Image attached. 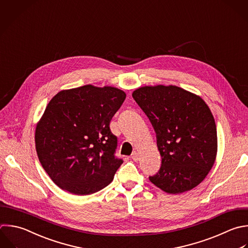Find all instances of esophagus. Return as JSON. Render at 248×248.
<instances>
[{"instance_id": "esophagus-1", "label": "esophagus", "mask_w": 248, "mask_h": 248, "mask_svg": "<svg viewBox=\"0 0 248 248\" xmlns=\"http://www.w3.org/2000/svg\"><path fill=\"white\" fill-rule=\"evenodd\" d=\"M131 158L135 161V162H137V161H139V152H137V151H134L133 153H132V155H131Z\"/></svg>"}]
</instances>
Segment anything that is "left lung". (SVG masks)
I'll use <instances>...</instances> for the list:
<instances>
[{"instance_id": "1", "label": "left lung", "mask_w": 248, "mask_h": 248, "mask_svg": "<svg viewBox=\"0 0 248 248\" xmlns=\"http://www.w3.org/2000/svg\"><path fill=\"white\" fill-rule=\"evenodd\" d=\"M148 117L162 157L149 180L162 191L180 194L198 186L217 154L213 115L198 95L174 85L142 86L132 94Z\"/></svg>"}]
</instances>
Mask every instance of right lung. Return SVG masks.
<instances>
[{
  "mask_svg": "<svg viewBox=\"0 0 248 248\" xmlns=\"http://www.w3.org/2000/svg\"><path fill=\"white\" fill-rule=\"evenodd\" d=\"M126 98L124 91L87 84L62 90L37 123L39 160L52 181L75 195L108 186L123 161L114 156L117 139L109 123Z\"/></svg>",
  "mask_w": 248,
  "mask_h": 248,
  "instance_id": "obj_1",
  "label": "right lung"
}]
</instances>
